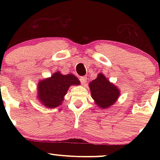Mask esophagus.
<instances>
[{"label": "esophagus", "mask_w": 160, "mask_h": 160, "mask_svg": "<svg viewBox=\"0 0 160 160\" xmlns=\"http://www.w3.org/2000/svg\"><path fill=\"white\" fill-rule=\"evenodd\" d=\"M80 81L81 82L82 84H85L86 82V77H80Z\"/></svg>", "instance_id": "1"}]
</instances>
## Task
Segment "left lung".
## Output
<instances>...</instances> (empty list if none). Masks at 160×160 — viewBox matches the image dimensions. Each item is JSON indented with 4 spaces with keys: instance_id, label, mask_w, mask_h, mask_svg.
Returning <instances> with one entry per match:
<instances>
[{
    "instance_id": "1",
    "label": "left lung",
    "mask_w": 160,
    "mask_h": 160,
    "mask_svg": "<svg viewBox=\"0 0 160 160\" xmlns=\"http://www.w3.org/2000/svg\"><path fill=\"white\" fill-rule=\"evenodd\" d=\"M89 86L95 103L102 109L111 108L120 94L118 87L111 83L103 74H98L95 80L89 82Z\"/></svg>"
}]
</instances>
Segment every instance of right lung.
Here are the masks:
<instances>
[{"label": "right lung", "instance_id": "right-lung-1", "mask_svg": "<svg viewBox=\"0 0 160 160\" xmlns=\"http://www.w3.org/2000/svg\"><path fill=\"white\" fill-rule=\"evenodd\" d=\"M80 82L74 74L63 75L60 71L54 73L51 78L40 80L38 85V98L46 108L58 107L64 101L71 86L80 85Z\"/></svg>", "mask_w": 160, "mask_h": 160}]
</instances>
